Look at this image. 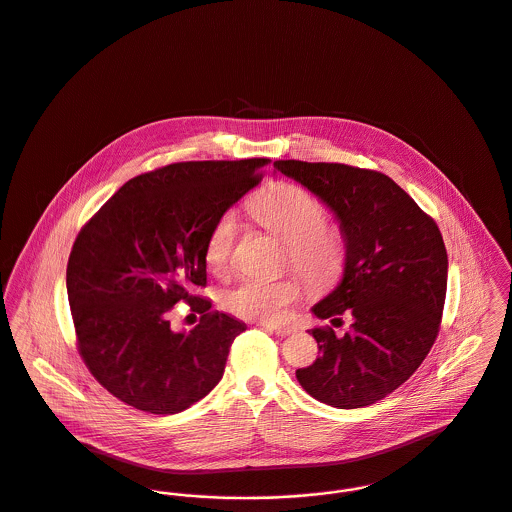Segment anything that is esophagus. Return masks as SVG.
Returning <instances> with one entry per match:
<instances>
[{
  "label": "esophagus",
  "mask_w": 512,
  "mask_h": 512,
  "mask_svg": "<svg viewBox=\"0 0 512 512\" xmlns=\"http://www.w3.org/2000/svg\"><path fill=\"white\" fill-rule=\"evenodd\" d=\"M263 326H265V330L273 332L279 338H286V336H290L294 332L292 326H281V324H263Z\"/></svg>",
  "instance_id": "34e87169"
}]
</instances>
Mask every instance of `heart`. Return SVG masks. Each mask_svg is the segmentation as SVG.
I'll list each match as a JSON object with an SVG mask.
<instances>
[{
	"label": "heart",
	"mask_w": 512,
	"mask_h": 512,
	"mask_svg": "<svg viewBox=\"0 0 512 512\" xmlns=\"http://www.w3.org/2000/svg\"><path fill=\"white\" fill-rule=\"evenodd\" d=\"M251 216L288 247L290 265L312 286H330L340 279L347 261V243L340 229L324 224L326 206L296 184H273L249 202ZM237 218L226 214L206 241V263L222 275L229 269ZM296 279H243L224 296L229 312L249 320H281L300 298Z\"/></svg>",
	"instance_id": "heart-1"
}]
</instances>
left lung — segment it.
Returning <instances> with one entry per match:
<instances>
[{"instance_id": "8db88e82", "label": "left lung", "mask_w": 512, "mask_h": 512, "mask_svg": "<svg viewBox=\"0 0 512 512\" xmlns=\"http://www.w3.org/2000/svg\"><path fill=\"white\" fill-rule=\"evenodd\" d=\"M338 220L347 261L316 318L351 316L336 336L314 328L320 357L296 379L310 397L361 408L391 395L434 345L448 286V253L436 222L387 174L338 163L275 161Z\"/></svg>"}]
</instances>
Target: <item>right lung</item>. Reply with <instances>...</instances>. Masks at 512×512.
<instances>
[{"instance_id": "right-lung-1", "label": "right lung", "mask_w": 512, "mask_h": 512, "mask_svg": "<svg viewBox=\"0 0 512 512\" xmlns=\"http://www.w3.org/2000/svg\"><path fill=\"white\" fill-rule=\"evenodd\" d=\"M269 163L190 161L135 176L78 233L66 267L78 349L125 404L176 414L220 383L247 326L192 292L206 286L210 231ZM180 299L201 314L190 333L166 320Z\"/></svg>"}]
</instances>
